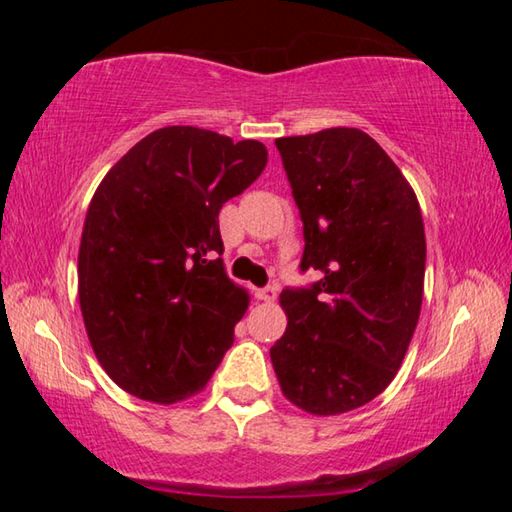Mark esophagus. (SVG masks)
<instances>
[{
    "instance_id": "1",
    "label": "esophagus",
    "mask_w": 512,
    "mask_h": 512,
    "mask_svg": "<svg viewBox=\"0 0 512 512\" xmlns=\"http://www.w3.org/2000/svg\"><path fill=\"white\" fill-rule=\"evenodd\" d=\"M275 296H277V289L271 287V284H268V287H264V289H257L255 291V298L262 300V302H273Z\"/></svg>"
}]
</instances>
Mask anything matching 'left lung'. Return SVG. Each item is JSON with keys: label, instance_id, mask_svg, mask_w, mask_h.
I'll use <instances>...</instances> for the list:
<instances>
[{"label": "left lung", "instance_id": "obj_1", "mask_svg": "<svg viewBox=\"0 0 512 512\" xmlns=\"http://www.w3.org/2000/svg\"><path fill=\"white\" fill-rule=\"evenodd\" d=\"M302 219L300 271L284 289L287 332L271 348L284 397L314 415L368 404L391 384L422 307L427 241L418 198L359 128L275 140Z\"/></svg>", "mask_w": 512, "mask_h": 512}]
</instances>
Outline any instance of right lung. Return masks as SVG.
<instances>
[{
	"mask_svg": "<svg viewBox=\"0 0 512 512\" xmlns=\"http://www.w3.org/2000/svg\"><path fill=\"white\" fill-rule=\"evenodd\" d=\"M266 160L257 140L167 126L101 180L83 225L79 302L94 354L126 393L173 404L219 368L248 309L225 275L219 212Z\"/></svg>",
	"mask_w": 512,
	"mask_h": 512,
	"instance_id": "obj_1",
	"label": "right lung"
}]
</instances>
